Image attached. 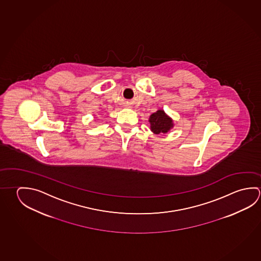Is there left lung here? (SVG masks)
<instances>
[{
	"instance_id": "obj_1",
	"label": "left lung",
	"mask_w": 261,
	"mask_h": 261,
	"mask_svg": "<svg viewBox=\"0 0 261 261\" xmlns=\"http://www.w3.org/2000/svg\"><path fill=\"white\" fill-rule=\"evenodd\" d=\"M149 122L151 124V131L156 135L167 133L173 126L172 120L162 110L158 111L156 113L151 115Z\"/></svg>"
}]
</instances>
